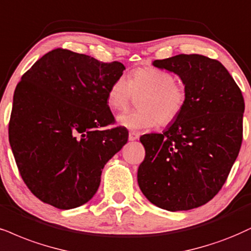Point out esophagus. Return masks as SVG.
<instances>
[{"label": "esophagus", "mask_w": 251, "mask_h": 251, "mask_svg": "<svg viewBox=\"0 0 251 251\" xmlns=\"http://www.w3.org/2000/svg\"><path fill=\"white\" fill-rule=\"evenodd\" d=\"M140 138V134L138 132H129V141H136Z\"/></svg>", "instance_id": "obj_1"}]
</instances>
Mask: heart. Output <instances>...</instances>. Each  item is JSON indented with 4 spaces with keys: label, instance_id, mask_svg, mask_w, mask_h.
<instances>
[{
    "label": "heart",
    "instance_id": "heart-1",
    "mask_svg": "<svg viewBox=\"0 0 251 251\" xmlns=\"http://www.w3.org/2000/svg\"><path fill=\"white\" fill-rule=\"evenodd\" d=\"M142 97L136 111L119 115L121 126L131 130L150 129L159 123L166 126L178 119L186 104V89L175 81V76L166 71L143 67L129 73L128 80L117 78L107 91V106L114 111L125 110L132 97Z\"/></svg>",
    "mask_w": 251,
    "mask_h": 251
}]
</instances>
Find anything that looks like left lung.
I'll return each mask as SVG.
<instances>
[{
  "label": "left lung",
  "mask_w": 251,
  "mask_h": 251,
  "mask_svg": "<svg viewBox=\"0 0 251 251\" xmlns=\"http://www.w3.org/2000/svg\"><path fill=\"white\" fill-rule=\"evenodd\" d=\"M152 65L177 74L187 98L184 110L163 134L141 137L145 158L137 181L159 208L188 211L213 199L227 180L242 143L244 100L215 59L178 54Z\"/></svg>",
  "instance_id": "1"
}]
</instances>
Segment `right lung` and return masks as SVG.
Wrapping results in <instances>:
<instances>
[{
  "mask_svg": "<svg viewBox=\"0 0 251 251\" xmlns=\"http://www.w3.org/2000/svg\"><path fill=\"white\" fill-rule=\"evenodd\" d=\"M125 65L55 49L22 76L14 93L9 142L27 188L43 202L75 208L97 193L106 163L128 142L114 116L109 86Z\"/></svg>",
  "mask_w": 251,
  "mask_h": 251,
  "instance_id": "add662e5",
  "label": "right lung"
}]
</instances>
